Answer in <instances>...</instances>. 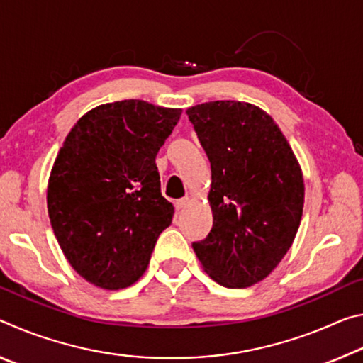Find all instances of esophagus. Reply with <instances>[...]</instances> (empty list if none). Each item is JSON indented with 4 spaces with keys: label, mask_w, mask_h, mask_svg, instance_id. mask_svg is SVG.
Listing matches in <instances>:
<instances>
[{
    "label": "esophagus",
    "mask_w": 363,
    "mask_h": 363,
    "mask_svg": "<svg viewBox=\"0 0 363 363\" xmlns=\"http://www.w3.org/2000/svg\"><path fill=\"white\" fill-rule=\"evenodd\" d=\"M189 200H190V199H189V196H184V199H181V200H177V201H176V203H174V205H176V210H182V208H184V206H186V205L189 203Z\"/></svg>",
    "instance_id": "obj_1"
}]
</instances>
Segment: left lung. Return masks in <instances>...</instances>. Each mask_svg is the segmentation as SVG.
I'll return each instance as SVG.
<instances>
[{
    "mask_svg": "<svg viewBox=\"0 0 363 363\" xmlns=\"http://www.w3.org/2000/svg\"><path fill=\"white\" fill-rule=\"evenodd\" d=\"M187 115L211 163L213 229L194 251L219 285L251 286L279 266L296 237L303 171L277 123L253 104L213 101Z\"/></svg>",
    "mask_w": 363,
    "mask_h": 363,
    "instance_id": "1",
    "label": "left lung"
}]
</instances>
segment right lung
<instances>
[{"instance_id":"1","label":"right lung","mask_w":363,"mask_h":363,"mask_svg":"<svg viewBox=\"0 0 363 363\" xmlns=\"http://www.w3.org/2000/svg\"><path fill=\"white\" fill-rule=\"evenodd\" d=\"M181 108L139 99L102 104L79 118L52 164L48 213L70 266L104 290L138 281L174 206L155 157Z\"/></svg>"}]
</instances>
